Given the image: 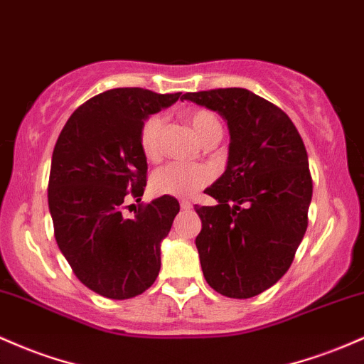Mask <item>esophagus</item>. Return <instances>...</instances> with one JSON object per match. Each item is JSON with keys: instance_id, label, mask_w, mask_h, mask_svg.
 <instances>
[{"instance_id": "1", "label": "esophagus", "mask_w": 364, "mask_h": 364, "mask_svg": "<svg viewBox=\"0 0 364 364\" xmlns=\"http://www.w3.org/2000/svg\"><path fill=\"white\" fill-rule=\"evenodd\" d=\"M179 205H181L183 210H190L191 207H193V203L188 202V200H181V203H179Z\"/></svg>"}]
</instances>
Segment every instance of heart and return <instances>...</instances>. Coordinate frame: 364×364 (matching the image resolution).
I'll return each instance as SVG.
<instances>
[{"label": "heart", "mask_w": 364, "mask_h": 364, "mask_svg": "<svg viewBox=\"0 0 364 364\" xmlns=\"http://www.w3.org/2000/svg\"><path fill=\"white\" fill-rule=\"evenodd\" d=\"M185 119L193 127L195 134L203 143L213 136H221L223 127L214 112L207 109H191L185 112ZM164 131V119L161 115H150L139 129V149L145 159L155 162L161 157V138ZM213 171L198 164L171 162L157 169L151 176V190L157 195L186 198L197 193L213 181Z\"/></svg>", "instance_id": "obj_1"}]
</instances>
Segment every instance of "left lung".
<instances>
[{
	"label": "left lung",
	"mask_w": 364,
	"mask_h": 364,
	"mask_svg": "<svg viewBox=\"0 0 364 364\" xmlns=\"http://www.w3.org/2000/svg\"><path fill=\"white\" fill-rule=\"evenodd\" d=\"M181 100L221 114L231 136L226 171L205 190L218 203L195 205L203 277L226 297H254L289 271L307 230L313 179L304 141L285 112L243 87Z\"/></svg>",
	"instance_id": "obj_1"
}]
</instances>
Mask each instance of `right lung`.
<instances>
[{"instance_id":"add662e5","label":"right lung","mask_w":364,"mask_h":364,"mask_svg":"<svg viewBox=\"0 0 364 364\" xmlns=\"http://www.w3.org/2000/svg\"><path fill=\"white\" fill-rule=\"evenodd\" d=\"M179 97L109 90L77 107L57 139L48 181L55 240L79 282L103 297H136L159 277L161 242L179 202L162 195L138 205L131 219L122 209L129 197L141 200L146 186L141 124Z\"/></svg>"}]
</instances>
